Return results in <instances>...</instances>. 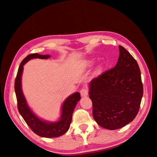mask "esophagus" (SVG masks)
<instances>
[{
    "instance_id": "esophagus-1",
    "label": "esophagus",
    "mask_w": 157,
    "mask_h": 157,
    "mask_svg": "<svg viewBox=\"0 0 157 157\" xmlns=\"http://www.w3.org/2000/svg\"><path fill=\"white\" fill-rule=\"evenodd\" d=\"M80 95H81V96H82V97L87 96L88 94V89L87 88H82L81 90H80Z\"/></svg>"
}]
</instances>
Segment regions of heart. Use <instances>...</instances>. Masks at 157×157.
Returning a JSON list of instances; mask_svg holds the SVG:
<instances>
[{
    "mask_svg": "<svg viewBox=\"0 0 157 157\" xmlns=\"http://www.w3.org/2000/svg\"><path fill=\"white\" fill-rule=\"evenodd\" d=\"M93 62H94V61H93V60H92V59H90V60L87 61L86 64H87V65H92V64L93 63Z\"/></svg>",
    "mask_w": 157,
    "mask_h": 157,
    "instance_id": "1",
    "label": "heart"
}]
</instances>
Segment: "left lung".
<instances>
[{
  "label": "left lung",
  "instance_id": "1",
  "mask_svg": "<svg viewBox=\"0 0 157 157\" xmlns=\"http://www.w3.org/2000/svg\"><path fill=\"white\" fill-rule=\"evenodd\" d=\"M144 88L136 60L119 46L115 67L105 71L90 82L93 117L99 126L111 130L132 122L139 111Z\"/></svg>",
  "mask_w": 157,
  "mask_h": 157
}]
</instances>
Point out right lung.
I'll list each match as a JSON object with an SVG mask.
<instances>
[{"label": "right lung", "mask_w": 157, "mask_h": 157, "mask_svg": "<svg viewBox=\"0 0 157 157\" xmlns=\"http://www.w3.org/2000/svg\"><path fill=\"white\" fill-rule=\"evenodd\" d=\"M50 57V55L31 54L23 59L18 69L14 89L16 95L19 113L32 131L40 137H57L63 135L69 130L72 121L74 109L80 99V93L75 92L65 99L61 107V114L59 120L57 122H51L40 119L32 111L27 105L21 89V75L23 65L31 59H48Z\"/></svg>", "instance_id": "1"}]
</instances>
